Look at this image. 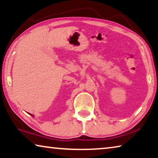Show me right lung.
I'll list each match as a JSON object with an SVG mask.
<instances>
[{
  "label": "right lung",
  "mask_w": 158,
  "mask_h": 158,
  "mask_svg": "<svg viewBox=\"0 0 158 158\" xmlns=\"http://www.w3.org/2000/svg\"><path fill=\"white\" fill-rule=\"evenodd\" d=\"M29 114V113H28ZM30 114L31 115V116H33V115H32V114Z\"/></svg>",
  "instance_id": "1"
}]
</instances>
